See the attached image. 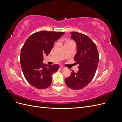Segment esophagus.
<instances>
[{"instance_id":"esophagus-1","label":"esophagus","mask_w":122,"mask_h":122,"mask_svg":"<svg viewBox=\"0 0 122 122\" xmlns=\"http://www.w3.org/2000/svg\"><path fill=\"white\" fill-rule=\"evenodd\" d=\"M60 68L61 69H64L65 68V67H64V66H60Z\"/></svg>"}]
</instances>
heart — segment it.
I'll return each mask as SVG.
<instances>
[{
    "label": "heart",
    "instance_id": "obj_1",
    "mask_svg": "<svg viewBox=\"0 0 122 122\" xmlns=\"http://www.w3.org/2000/svg\"><path fill=\"white\" fill-rule=\"evenodd\" d=\"M71 42H72V41L68 39V40H66V41H65V44H66V43H68Z\"/></svg>",
    "mask_w": 122,
    "mask_h": 122
}]
</instances>
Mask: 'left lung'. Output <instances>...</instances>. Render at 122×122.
I'll return each instance as SVG.
<instances>
[{"label": "left lung", "instance_id": "1", "mask_svg": "<svg viewBox=\"0 0 122 122\" xmlns=\"http://www.w3.org/2000/svg\"><path fill=\"white\" fill-rule=\"evenodd\" d=\"M71 37L77 44V53L74 59L79 65V70L77 73L72 71L65 81L72 89L80 90L93 79L98 65L99 53L96 44L87 36L72 32Z\"/></svg>", "mask_w": 122, "mask_h": 122}]
</instances>
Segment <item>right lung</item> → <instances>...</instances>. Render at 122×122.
I'll use <instances>...</instances> for the list:
<instances>
[{
  "label": "right lung",
  "mask_w": 122,
  "mask_h": 122,
  "mask_svg": "<svg viewBox=\"0 0 122 122\" xmlns=\"http://www.w3.org/2000/svg\"><path fill=\"white\" fill-rule=\"evenodd\" d=\"M64 32L40 31L31 35L21 49L20 64L25 79L38 89L48 87L52 82L51 76L59 69L58 65L43 64L44 55H48L54 43Z\"/></svg>",
  "instance_id": "right-lung-1"
}]
</instances>
